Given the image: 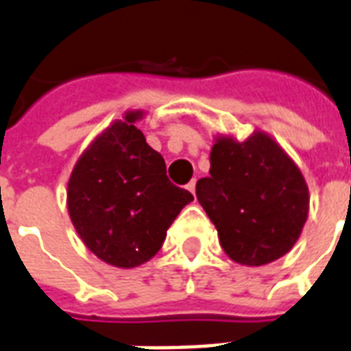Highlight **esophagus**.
Instances as JSON below:
<instances>
[{
  "label": "esophagus",
  "instance_id": "34e87169",
  "mask_svg": "<svg viewBox=\"0 0 351 351\" xmlns=\"http://www.w3.org/2000/svg\"><path fill=\"white\" fill-rule=\"evenodd\" d=\"M195 186H197V180H191L189 184H187V189H189L193 195H195Z\"/></svg>",
  "mask_w": 351,
  "mask_h": 351
}]
</instances>
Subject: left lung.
Segmentation results:
<instances>
[{"label": "left lung", "instance_id": "8db88e82", "mask_svg": "<svg viewBox=\"0 0 351 351\" xmlns=\"http://www.w3.org/2000/svg\"><path fill=\"white\" fill-rule=\"evenodd\" d=\"M210 164L197 199L230 259L259 267L287 254L306 224L309 191L282 147L263 132L243 143L221 138Z\"/></svg>", "mask_w": 351, "mask_h": 351}]
</instances>
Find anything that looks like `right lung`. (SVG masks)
<instances>
[{
	"label": "right lung",
	"mask_w": 351,
	"mask_h": 351,
	"mask_svg": "<svg viewBox=\"0 0 351 351\" xmlns=\"http://www.w3.org/2000/svg\"><path fill=\"white\" fill-rule=\"evenodd\" d=\"M128 112L80 156L69 176L68 210L82 243L121 269L145 263L193 195L167 178L160 152L147 145Z\"/></svg>",
	"instance_id": "add662e5"
}]
</instances>
